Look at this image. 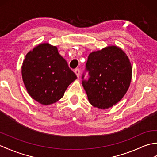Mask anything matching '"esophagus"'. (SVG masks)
Here are the masks:
<instances>
[{
    "mask_svg": "<svg viewBox=\"0 0 157 157\" xmlns=\"http://www.w3.org/2000/svg\"><path fill=\"white\" fill-rule=\"evenodd\" d=\"M74 72H75V73L76 74L77 77H78V78H79V75H80V70H79V69H78V68L75 69V71H74Z\"/></svg>",
    "mask_w": 157,
    "mask_h": 157,
    "instance_id": "obj_1",
    "label": "esophagus"
}]
</instances>
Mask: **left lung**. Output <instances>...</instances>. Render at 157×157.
<instances>
[{"instance_id":"1","label":"left lung","mask_w":157,"mask_h":157,"mask_svg":"<svg viewBox=\"0 0 157 157\" xmlns=\"http://www.w3.org/2000/svg\"><path fill=\"white\" fill-rule=\"evenodd\" d=\"M86 72L88 79L85 78ZM132 73L128 56L119 47L108 46L90 53L82 77L90 103L101 109L116 105L128 91Z\"/></svg>"}]
</instances>
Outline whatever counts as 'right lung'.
<instances>
[{
	"label": "right lung",
	"mask_w": 157,
	"mask_h": 157,
	"mask_svg": "<svg viewBox=\"0 0 157 157\" xmlns=\"http://www.w3.org/2000/svg\"><path fill=\"white\" fill-rule=\"evenodd\" d=\"M21 73L29 96L45 105L61 99L67 88L77 78L57 48L48 43L40 44L28 53Z\"/></svg>",
	"instance_id": "1"
}]
</instances>
